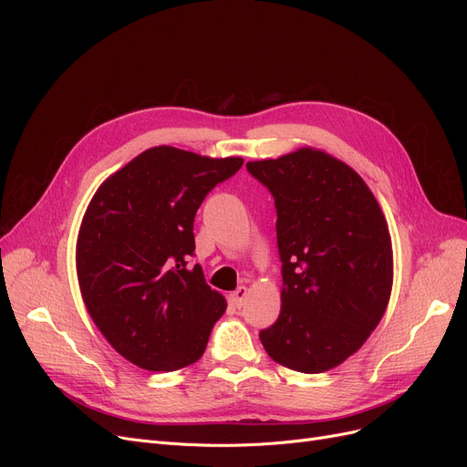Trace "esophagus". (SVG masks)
Here are the masks:
<instances>
[{
	"label": "esophagus",
	"mask_w": 467,
	"mask_h": 467,
	"mask_svg": "<svg viewBox=\"0 0 467 467\" xmlns=\"http://www.w3.org/2000/svg\"><path fill=\"white\" fill-rule=\"evenodd\" d=\"M246 297H248V287L246 285H240V287H236V291L231 293V303L236 308H240L244 305V301H246Z\"/></svg>",
	"instance_id": "obj_1"
}]
</instances>
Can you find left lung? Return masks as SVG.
<instances>
[{
	"label": "left lung",
	"mask_w": 467,
	"mask_h": 467,
	"mask_svg": "<svg viewBox=\"0 0 467 467\" xmlns=\"http://www.w3.org/2000/svg\"><path fill=\"white\" fill-rule=\"evenodd\" d=\"M246 168L275 196L282 259L280 316L259 338L287 369L329 371L386 312L394 282L386 217L356 170L314 147Z\"/></svg>",
	"instance_id": "1"
}]
</instances>
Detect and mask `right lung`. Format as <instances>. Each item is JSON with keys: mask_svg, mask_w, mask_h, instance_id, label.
<instances>
[{"mask_svg": "<svg viewBox=\"0 0 467 467\" xmlns=\"http://www.w3.org/2000/svg\"><path fill=\"white\" fill-rule=\"evenodd\" d=\"M242 164L159 145L92 196L76 250L81 296L109 345L141 369L168 373L201 359L227 308L201 265L187 261L196 210Z\"/></svg>", "mask_w": 467, "mask_h": 467, "instance_id": "1", "label": "right lung"}]
</instances>
